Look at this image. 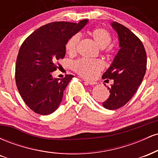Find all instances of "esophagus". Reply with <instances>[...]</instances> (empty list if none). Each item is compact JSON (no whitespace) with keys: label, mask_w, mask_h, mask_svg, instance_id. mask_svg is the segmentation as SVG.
<instances>
[{"label":"esophagus","mask_w":158,"mask_h":158,"mask_svg":"<svg viewBox=\"0 0 158 158\" xmlns=\"http://www.w3.org/2000/svg\"><path fill=\"white\" fill-rule=\"evenodd\" d=\"M83 80H84L85 82L87 83V84H89V85H91L97 84V82H96V81H92V80H88V79H83Z\"/></svg>","instance_id":"1"}]
</instances>
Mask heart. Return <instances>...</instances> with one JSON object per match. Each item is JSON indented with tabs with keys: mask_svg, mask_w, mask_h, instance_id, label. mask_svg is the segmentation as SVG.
<instances>
[{
	"mask_svg": "<svg viewBox=\"0 0 158 158\" xmlns=\"http://www.w3.org/2000/svg\"><path fill=\"white\" fill-rule=\"evenodd\" d=\"M90 35L99 48H105L111 41V35L108 30L102 27H97L90 32ZM80 35L76 34L67 41L66 51L70 55H74L77 51L80 42ZM105 68L102 61L99 59H78L73 63V69L77 73L85 78L96 77Z\"/></svg>",
	"mask_w": 158,
	"mask_h": 158,
	"instance_id": "heart-1",
	"label": "heart"
}]
</instances>
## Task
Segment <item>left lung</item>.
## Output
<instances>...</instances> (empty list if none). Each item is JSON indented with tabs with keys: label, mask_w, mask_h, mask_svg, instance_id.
Returning <instances> with one entry per match:
<instances>
[{
	"label": "left lung",
	"mask_w": 158,
	"mask_h": 158,
	"mask_svg": "<svg viewBox=\"0 0 158 158\" xmlns=\"http://www.w3.org/2000/svg\"><path fill=\"white\" fill-rule=\"evenodd\" d=\"M111 26L117 32L120 49L102 76L103 79H114V84L108 88L109 97L102 106L116 110L125 106L140 85L146 73L147 56L142 41L127 27L117 22L111 23Z\"/></svg>",
	"instance_id": "left-lung-1"
}]
</instances>
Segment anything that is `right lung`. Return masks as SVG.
Returning a JSON list of instances; mask_svg holds the SVG:
<instances>
[{
    "mask_svg": "<svg viewBox=\"0 0 158 158\" xmlns=\"http://www.w3.org/2000/svg\"><path fill=\"white\" fill-rule=\"evenodd\" d=\"M52 22L33 32L21 44L16 60L15 82L27 106L35 113L48 115L57 109L73 76L52 78L58 61L64 59L67 41L88 23Z\"/></svg>",
    "mask_w": 158,
    "mask_h": 158,
    "instance_id": "right-lung-1",
    "label": "right lung"
}]
</instances>
